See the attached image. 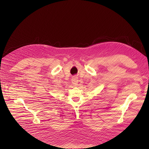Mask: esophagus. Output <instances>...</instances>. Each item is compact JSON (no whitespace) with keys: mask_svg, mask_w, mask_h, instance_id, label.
I'll return each instance as SVG.
<instances>
[{"mask_svg":"<svg viewBox=\"0 0 149 149\" xmlns=\"http://www.w3.org/2000/svg\"><path fill=\"white\" fill-rule=\"evenodd\" d=\"M71 80H72V83L73 85L77 86L78 85V79L77 77H72Z\"/></svg>","mask_w":149,"mask_h":149,"instance_id":"esophagus-1","label":"esophagus"}]
</instances>
